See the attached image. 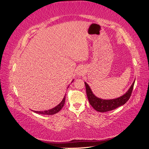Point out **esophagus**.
Segmentation results:
<instances>
[{"label":"esophagus","mask_w":149,"mask_h":149,"mask_svg":"<svg viewBox=\"0 0 149 149\" xmlns=\"http://www.w3.org/2000/svg\"><path fill=\"white\" fill-rule=\"evenodd\" d=\"M84 68L83 67H79L77 70V74L79 76H81L84 73Z\"/></svg>","instance_id":"obj_1"}]
</instances>
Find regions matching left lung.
<instances>
[{
  "mask_svg": "<svg viewBox=\"0 0 149 149\" xmlns=\"http://www.w3.org/2000/svg\"><path fill=\"white\" fill-rule=\"evenodd\" d=\"M134 83L135 81L128 91L123 96L118 98L113 99V100H102V99L97 97L93 93L89 85L86 82H84V84L86 90V94L90 104L97 111L100 112H105L114 110L126 103V102L129 100L130 96H131Z\"/></svg>",
  "mask_w": 149,
  "mask_h": 149,
  "instance_id": "1",
  "label": "left lung"
}]
</instances>
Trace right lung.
I'll list each match as a JSON object with an SVG mask.
<instances>
[{
    "mask_svg": "<svg viewBox=\"0 0 149 149\" xmlns=\"http://www.w3.org/2000/svg\"><path fill=\"white\" fill-rule=\"evenodd\" d=\"M72 81V82H73ZM65 96H64L63 99V100L61 101V102L58 104V106H56V107H55L53 109H49L48 111H33L34 112H36V113L37 114H45V115H53V114H55L57 112H59L61 109L62 107H63L64 104H65Z\"/></svg>",
    "mask_w": 149,
    "mask_h": 149,
    "instance_id": "add662e5",
    "label": "right lung"
}]
</instances>
